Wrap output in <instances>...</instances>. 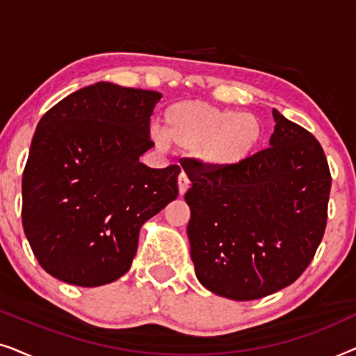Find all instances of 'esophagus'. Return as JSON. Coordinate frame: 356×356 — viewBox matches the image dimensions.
I'll return each instance as SVG.
<instances>
[{
  "label": "esophagus",
  "mask_w": 356,
  "mask_h": 356,
  "mask_svg": "<svg viewBox=\"0 0 356 356\" xmlns=\"http://www.w3.org/2000/svg\"><path fill=\"white\" fill-rule=\"evenodd\" d=\"M189 184H191V183H189V178H188V175L184 173V172L179 173V177H178V189H179V194H181V196H183L184 193L188 191Z\"/></svg>",
  "instance_id": "esophagus-1"
}]
</instances>
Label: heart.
<instances>
[{
	"label": "heart",
	"mask_w": 356,
	"mask_h": 356,
	"mask_svg": "<svg viewBox=\"0 0 356 356\" xmlns=\"http://www.w3.org/2000/svg\"><path fill=\"white\" fill-rule=\"evenodd\" d=\"M163 129L152 131L159 149H167L170 143L179 149H193L202 163L213 168L245 162L264 134L259 116L199 100L168 106L163 115Z\"/></svg>",
	"instance_id": "heart-1"
}]
</instances>
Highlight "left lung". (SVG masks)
<instances>
[{
    "instance_id": "8db88e82",
    "label": "left lung",
    "mask_w": 356,
    "mask_h": 356,
    "mask_svg": "<svg viewBox=\"0 0 356 356\" xmlns=\"http://www.w3.org/2000/svg\"><path fill=\"white\" fill-rule=\"evenodd\" d=\"M269 147L228 168L184 159L191 188L188 238L196 277L236 301L272 295L298 279L323 240L330 172L309 131L272 110Z\"/></svg>"
}]
</instances>
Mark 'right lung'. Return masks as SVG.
<instances>
[{"instance_id": "1", "label": "right lung", "mask_w": 356, "mask_h": 356, "mask_svg": "<svg viewBox=\"0 0 356 356\" xmlns=\"http://www.w3.org/2000/svg\"><path fill=\"white\" fill-rule=\"evenodd\" d=\"M162 94L97 82L47 111L22 177V225L55 279L100 286L129 270L140 227L178 196L181 168H149Z\"/></svg>"}]
</instances>
